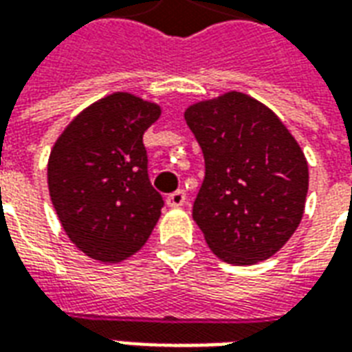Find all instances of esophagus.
I'll return each mask as SVG.
<instances>
[{
	"instance_id": "esophagus-1",
	"label": "esophagus",
	"mask_w": 352,
	"mask_h": 352,
	"mask_svg": "<svg viewBox=\"0 0 352 352\" xmlns=\"http://www.w3.org/2000/svg\"><path fill=\"white\" fill-rule=\"evenodd\" d=\"M184 201H186V192L184 190H175L173 194H169L168 198H166V204L169 207H181L184 206Z\"/></svg>"
}]
</instances>
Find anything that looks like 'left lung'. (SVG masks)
<instances>
[{"label": "left lung", "instance_id": "obj_1", "mask_svg": "<svg viewBox=\"0 0 352 352\" xmlns=\"http://www.w3.org/2000/svg\"><path fill=\"white\" fill-rule=\"evenodd\" d=\"M184 120L206 160L192 217L224 262L273 256L302 221L309 171L302 148L270 109L241 92L201 101Z\"/></svg>", "mask_w": 352, "mask_h": 352}]
</instances>
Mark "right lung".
I'll return each mask as SVG.
<instances>
[{
  "mask_svg": "<svg viewBox=\"0 0 352 352\" xmlns=\"http://www.w3.org/2000/svg\"><path fill=\"white\" fill-rule=\"evenodd\" d=\"M158 116V105L116 92L85 109L50 153L52 206L65 234L90 258H128L160 219L164 198L151 184L143 145Z\"/></svg>",
  "mask_w": 352,
  "mask_h": 352,
  "instance_id": "1",
  "label": "right lung"
}]
</instances>
